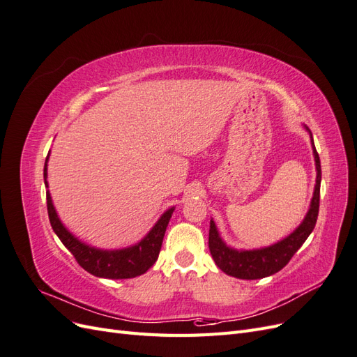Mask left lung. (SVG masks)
I'll return each mask as SVG.
<instances>
[{"label": "left lung", "instance_id": "obj_1", "mask_svg": "<svg viewBox=\"0 0 357 357\" xmlns=\"http://www.w3.org/2000/svg\"><path fill=\"white\" fill-rule=\"evenodd\" d=\"M304 128L307 129L311 138L312 155H314L316 171H317L314 192H312L310 208L305 214L304 220H302L298 228L291 234H289L286 238L273 245L253 248V250H236V248L229 247L222 240V236L218 231V226H215L214 220L211 219L210 234H208L210 253L214 259L215 265H218L225 274L232 275L235 278H241V280H257V278L273 275L287 265L291 256L299 250L301 245L305 243L312 229H314L317 215H319L321 168H320V158L314 147V139H312V134L307 126Z\"/></svg>", "mask_w": 357, "mask_h": 357}]
</instances>
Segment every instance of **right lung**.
Returning <instances> with one entry per match:
<instances>
[{
	"label": "right lung",
	"mask_w": 357,
	"mask_h": 357,
	"mask_svg": "<svg viewBox=\"0 0 357 357\" xmlns=\"http://www.w3.org/2000/svg\"><path fill=\"white\" fill-rule=\"evenodd\" d=\"M50 155V153H49ZM49 155L45 164V185L47 188L46 198H47V213L49 220L53 231L59 236L62 244L75 257L79 265L88 271L89 274L101 278H134L144 274L147 269L152 266L156 261L162 247V240L167 231L168 222L174 211V207L168 208L160 215L152 229L147 232L144 238L139 240L137 244L129 245L125 248H116V250H104V248H96L89 244L83 243L77 236H74L59 219V215L53 205L49 183H47V162Z\"/></svg>",
	"instance_id": "right-lung-1"
}]
</instances>
